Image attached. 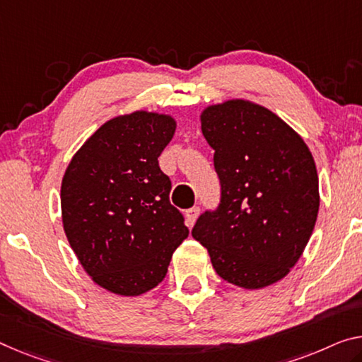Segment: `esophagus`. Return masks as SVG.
<instances>
[{
	"instance_id": "1",
	"label": "esophagus",
	"mask_w": 362,
	"mask_h": 362,
	"mask_svg": "<svg viewBox=\"0 0 362 362\" xmlns=\"http://www.w3.org/2000/svg\"><path fill=\"white\" fill-rule=\"evenodd\" d=\"M199 214H200V209H199V207H191V209L186 210V220H187L189 226L194 225V221L197 220Z\"/></svg>"
}]
</instances>
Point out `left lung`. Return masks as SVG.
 <instances>
[{
	"mask_svg": "<svg viewBox=\"0 0 362 362\" xmlns=\"http://www.w3.org/2000/svg\"><path fill=\"white\" fill-rule=\"evenodd\" d=\"M200 123L221 194L192 238L228 283L269 286L288 275L314 231L320 199L313 153L285 121L246 100L205 108Z\"/></svg>",
	"mask_w": 362,
	"mask_h": 362,
	"instance_id": "1",
	"label": "left lung"
}]
</instances>
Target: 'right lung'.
Returning a JSON list of instances; mask_svg holds the SVG:
<instances>
[{
  "instance_id": "1",
  "label": "right lung",
  "mask_w": 362,
  "mask_h": 362,
  "mask_svg": "<svg viewBox=\"0 0 362 362\" xmlns=\"http://www.w3.org/2000/svg\"><path fill=\"white\" fill-rule=\"evenodd\" d=\"M175 129L166 115L118 116L87 139L64 173L66 236L92 280L115 294L139 296L157 286L189 235L158 166Z\"/></svg>"
}]
</instances>
